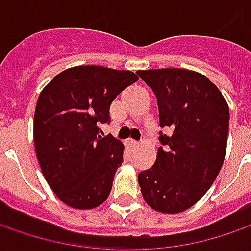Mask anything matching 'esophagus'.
I'll list each match as a JSON object with an SVG mask.
<instances>
[{
    "instance_id": "34e87169",
    "label": "esophagus",
    "mask_w": 251,
    "mask_h": 251,
    "mask_svg": "<svg viewBox=\"0 0 251 251\" xmlns=\"http://www.w3.org/2000/svg\"><path fill=\"white\" fill-rule=\"evenodd\" d=\"M126 145H127V147H130V148H135V147L138 145V142L134 140H127L126 141Z\"/></svg>"
}]
</instances>
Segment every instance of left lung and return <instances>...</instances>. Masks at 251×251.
<instances>
[{
  "label": "left lung",
  "instance_id": "left-lung-1",
  "mask_svg": "<svg viewBox=\"0 0 251 251\" xmlns=\"http://www.w3.org/2000/svg\"><path fill=\"white\" fill-rule=\"evenodd\" d=\"M153 91L160 132L153 166L138 175L142 197L152 209L178 214L193 207L217 178L225 159L229 107L217 85L181 68L137 71Z\"/></svg>",
  "mask_w": 251,
  "mask_h": 251
}]
</instances>
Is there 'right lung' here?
I'll return each mask as SVG.
<instances>
[{"instance_id": "add662e5", "label": "right lung", "mask_w": 251, "mask_h": 251, "mask_svg": "<svg viewBox=\"0 0 251 251\" xmlns=\"http://www.w3.org/2000/svg\"><path fill=\"white\" fill-rule=\"evenodd\" d=\"M138 76L100 65L68 68L49 83L36 103L33 140L44 178L68 207L91 209L109 197L124 147L99 135L110 104Z\"/></svg>"}]
</instances>
